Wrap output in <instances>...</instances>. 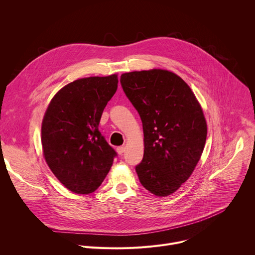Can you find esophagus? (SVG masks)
I'll list each match as a JSON object with an SVG mask.
<instances>
[{
    "label": "esophagus",
    "instance_id": "34e87169",
    "mask_svg": "<svg viewBox=\"0 0 255 255\" xmlns=\"http://www.w3.org/2000/svg\"><path fill=\"white\" fill-rule=\"evenodd\" d=\"M117 152L119 155H123V153L125 152V147L124 146H119L117 147Z\"/></svg>",
    "mask_w": 255,
    "mask_h": 255
}]
</instances>
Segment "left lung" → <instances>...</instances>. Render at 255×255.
Listing matches in <instances>:
<instances>
[{
  "instance_id": "8db88e82",
  "label": "left lung",
  "mask_w": 255,
  "mask_h": 255,
  "mask_svg": "<svg viewBox=\"0 0 255 255\" xmlns=\"http://www.w3.org/2000/svg\"><path fill=\"white\" fill-rule=\"evenodd\" d=\"M120 83L143 126L144 155L135 167L140 183L157 197L168 196L191 176L203 153L202 108L185 81L168 70L126 72Z\"/></svg>"
}]
</instances>
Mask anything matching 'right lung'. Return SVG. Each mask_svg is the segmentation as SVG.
<instances>
[{
	"label": "right lung",
	"mask_w": 255,
	"mask_h": 255,
	"mask_svg": "<svg viewBox=\"0 0 255 255\" xmlns=\"http://www.w3.org/2000/svg\"><path fill=\"white\" fill-rule=\"evenodd\" d=\"M118 77H91L72 82L51 100L41 127L44 158L60 183L76 194H91L110 170L116 151L99 131Z\"/></svg>",
	"instance_id": "right-lung-1"
}]
</instances>
